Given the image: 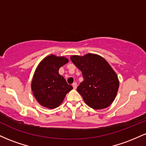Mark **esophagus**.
<instances>
[{
  "label": "esophagus",
  "instance_id": "1",
  "mask_svg": "<svg viewBox=\"0 0 146 146\" xmlns=\"http://www.w3.org/2000/svg\"><path fill=\"white\" fill-rule=\"evenodd\" d=\"M72 85H73V88H74V89H76V88H77V83L76 82H74Z\"/></svg>",
  "mask_w": 146,
  "mask_h": 146
}]
</instances>
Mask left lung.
Listing matches in <instances>:
<instances>
[{
	"instance_id": "obj_1",
	"label": "left lung",
	"mask_w": 146,
	"mask_h": 146,
	"mask_svg": "<svg viewBox=\"0 0 146 146\" xmlns=\"http://www.w3.org/2000/svg\"><path fill=\"white\" fill-rule=\"evenodd\" d=\"M71 60L82 73L83 82L77 91L85 103L93 109H103L111 104L119 88L117 75L102 57L88 53L72 56Z\"/></svg>"
}]
</instances>
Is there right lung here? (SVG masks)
<instances>
[{"mask_svg": "<svg viewBox=\"0 0 146 146\" xmlns=\"http://www.w3.org/2000/svg\"><path fill=\"white\" fill-rule=\"evenodd\" d=\"M68 62L64 57L53 55L45 58L37 67L31 82L33 95L40 104L52 109L58 107L70 90L64 77L59 74L60 68Z\"/></svg>", "mask_w": 146, "mask_h": 146, "instance_id": "add662e5", "label": "right lung"}]
</instances>
